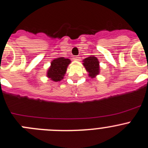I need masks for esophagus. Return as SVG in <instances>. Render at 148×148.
<instances>
[{"instance_id":"1","label":"esophagus","mask_w":148,"mask_h":148,"mask_svg":"<svg viewBox=\"0 0 148 148\" xmlns=\"http://www.w3.org/2000/svg\"><path fill=\"white\" fill-rule=\"evenodd\" d=\"M73 60L74 61H79L80 60V58L79 57H77V56H74V58H73Z\"/></svg>"}]
</instances>
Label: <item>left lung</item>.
I'll list each match as a JSON object with an SVG mask.
<instances>
[{
    "mask_svg": "<svg viewBox=\"0 0 148 148\" xmlns=\"http://www.w3.org/2000/svg\"><path fill=\"white\" fill-rule=\"evenodd\" d=\"M82 62V65L86 71L88 73V77L90 78H95L99 74V62L95 56L90 55L88 58L84 59Z\"/></svg>",
    "mask_w": 148,
    "mask_h": 148,
    "instance_id": "obj_1",
    "label": "left lung"
}]
</instances>
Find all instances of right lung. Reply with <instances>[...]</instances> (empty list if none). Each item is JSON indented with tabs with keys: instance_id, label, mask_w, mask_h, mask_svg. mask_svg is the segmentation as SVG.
I'll return each mask as SVG.
<instances>
[{
	"instance_id": "add662e5",
	"label": "right lung",
	"mask_w": 148,
	"mask_h": 148,
	"mask_svg": "<svg viewBox=\"0 0 148 148\" xmlns=\"http://www.w3.org/2000/svg\"><path fill=\"white\" fill-rule=\"evenodd\" d=\"M71 63L68 58H57L51 62V66L48 69L46 77L54 82H60L64 78L67 68Z\"/></svg>"
}]
</instances>
